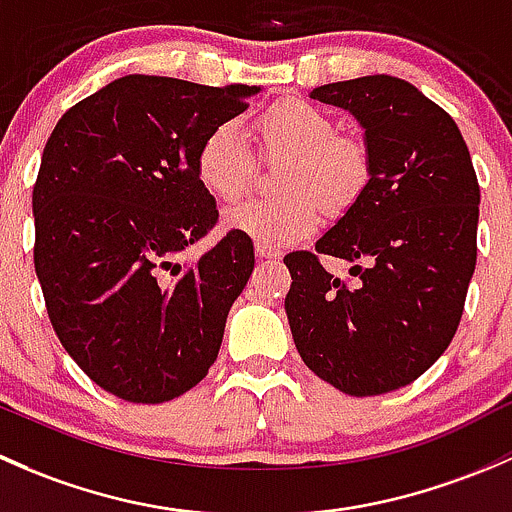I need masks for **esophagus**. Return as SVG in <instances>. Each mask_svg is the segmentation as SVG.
I'll use <instances>...</instances> for the list:
<instances>
[{
    "mask_svg": "<svg viewBox=\"0 0 512 512\" xmlns=\"http://www.w3.org/2000/svg\"><path fill=\"white\" fill-rule=\"evenodd\" d=\"M256 256H258V258H278V256H281V251H278L276 246L256 244Z\"/></svg>",
    "mask_w": 512,
    "mask_h": 512,
    "instance_id": "34e87169",
    "label": "esophagus"
}]
</instances>
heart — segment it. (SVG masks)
Wrapping results in <instances>:
<instances>
[{"instance_id": "heart-1", "label": "heart", "mask_w": 512, "mask_h": 512, "mask_svg": "<svg viewBox=\"0 0 512 512\" xmlns=\"http://www.w3.org/2000/svg\"><path fill=\"white\" fill-rule=\"evenodd\" d=\"M258 150L266 160H288L276 202H246L224 212V226L256 244L291 246L320 224V202L330 212L350 209L370 184L372 165L360 140L340 135L328 113L305 100H283L256 120ZM199 184L219 202L249 192L256 157L239 123H221L199 142L194 157Z\"/></svg>"}]
</instances>
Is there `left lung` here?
Wrapping results in <instances>:
<instances>
[{
  "label": "left lung",
  "mask_w": 512,
  "mask_h": 512,
  "mask_svg": "<svg viewBox=\"0 0 512 512\" xmlns=\"http://www.w3.org/2000/svg\"><path fill=\"white\" fill-rule=\"evenodd\" d=\"M310 98L355 115L372 175L315 251L352 263L340 281L310 251L291 271L286 315L300 357L350 397L407 387L449 347L476 271L478 189L461 130L412 83L362 76Z\"/></svg>",
  "instance_id": "obj_1"
}]
</instances>
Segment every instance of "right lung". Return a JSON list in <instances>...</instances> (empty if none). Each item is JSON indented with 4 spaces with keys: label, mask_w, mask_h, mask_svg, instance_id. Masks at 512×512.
Masks as SVG:
<instances>
[{
    "label": "right lung",
    "mask_w": 512,
    "mask_h": 512,
    "mask_svg": "<svg viewBox=\"0 0 512 512\" xmlns=\"http://www.w3.org/2000/svg\"><path fill=\"white\" fill-rule=\"evenodd\" d=\"M258 91L133 73L68 108L46 142L31 197L46 310L76 365L125 402H170L217 360L254 244L229 231L179 261L219 219L194 157Z\"/></svg>",
    "instance_id": "add662e5"
}]
</instances>
